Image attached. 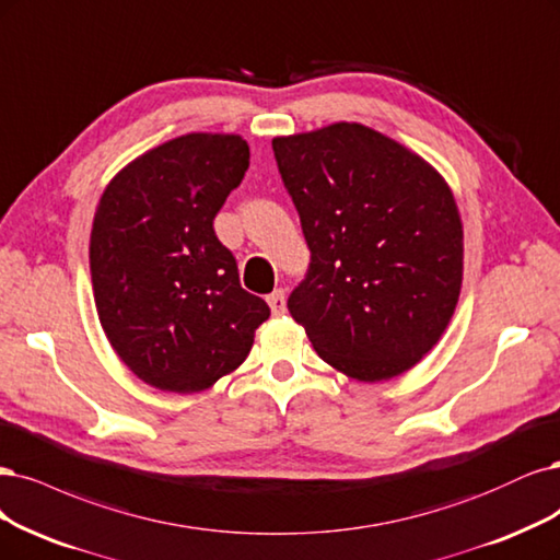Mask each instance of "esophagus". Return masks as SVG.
Wrapping results in <instances>:
<instances>
[{
  "mask_svg": "<svg viewBox=\"0 0 560 560\" xmlns=\"http://www.w3.org/2000/svg\"><path fill=\"white\" fill-rule=\"evenodd\" d=\"M266 301H268V305H271L273 315H282L287 311V296H284L282 289H276L273 294H268Z\"/></svg>",
  "mask_w": 560,
  "mask_h": 560,
  "instance_id": "obj_1",
  "label": "esophagus"
}]
</instances>
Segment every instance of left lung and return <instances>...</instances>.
<instances>
[{
  "label": "left lung",
  "instance_id": "8db88e82",
  "mask_svg": "<svg viewBox=\"0 0 560 560\" xmlns=\"http://www.w3.org/2000/svg\"><path fill=\"white\" fill-rule=\"evenodd\" d=\"M311 268L287 301L315 352L359 382L410 371L445 334L464 224L445 178L359 122L273 139Z\"/></svg>",
  "mask_w": 560,
  "mask_h": 560
}]
</instances>
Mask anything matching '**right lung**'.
<instances>
[{"label": "right lung", "instance_id": "obj_1", "mask_svg": "<svg viewBox=\"0 0 560 560\" xmlns=\"http://www.w3.org/2000/svg\"><path fill=\"white\" fill-rule=\"evenodd\" d=\"M247 166L238 133H185L129 162L96 206V315L113 350L150 387H213L247 359L271 315L241 287L236 259L213 229Z\"/></svg>", "mask_w": 560, "mask_h": 560}]
</instances>
